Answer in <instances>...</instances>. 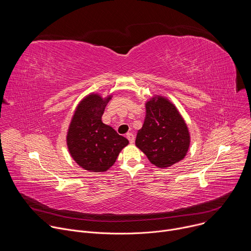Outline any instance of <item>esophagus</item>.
<instances>
[{"label": "esophagus", "instance_id": "34e87169", "mask_svg": "<svg viewBox=\"0 0 251 251\" xmlns=\"http://www.w3.org/2000/svg\"><path fill=\"white\" fill-rule=\"evenodd\" d=\"M126 137H127V139L129 140V142L131 143V144H133L134 141H135V136H134V134H132V133H127V134H126Z\"/></svg>", "mask_w": 251, "mask_h": 251}]
</instances>
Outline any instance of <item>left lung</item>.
Masks as SVG:
<instances>
[{
  "mask_svg": "<svg viewBox=\"0 0 251 251\" xmlns=\"http://www.w3.org/2000/svg\"><path fill=\"white\" fill-rule=\"evenodd\" d=\"M135 144L153 165L168 168L187 155L190 133L176 106L167 98L156 96L146 102L145 121Z\"/></svg>",
  "mask_w": 251,
  "mask_h": 251,
  "instance_id": "obj_1",
  "label": "left lung"
}]
</instances>
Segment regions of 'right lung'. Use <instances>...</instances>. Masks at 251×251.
I'll return each mask as SVG.
<instances>
[{"mask_svg": "<svg viewBox=\"0 0 251 251\" xmlns=\"http://www.w3.org/2000/svg\"><path fill=\"white\" fill-rule=\"evenodd\" d=\"M111 95L102 98L89 94L83 98L71 119L66 143L73 159L89 172H105L115 163L129 141L102 122L104 109Z\"/></svg>", "mask_w": 251, "mask_h": 251, "instance_id": "1", "label": "right lung"}]
</instances>
